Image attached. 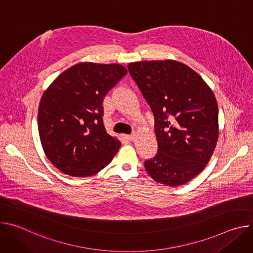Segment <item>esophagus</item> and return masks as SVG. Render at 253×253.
<instances>
[{
	"label": "esophagus",
	"instance_id": "esophagus-1",
	"mask_svg": "<svg viewBox=\"0 0 253 253\" xmlns=\"http://www.w3.org/2000/svg\"><path fill=\"white\" fill-rule=\"evenodd\" d=\"M135 137H136V135H135V134H131V135H127V136H125V138H126L128 141H133V140L135 139Z\"/></svg>",
	"mask_w": 253,
	"mask_h": 253
}]
</instances>
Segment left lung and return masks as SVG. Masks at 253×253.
Instances as JSON below:
<instances>
[{
  "label": "left lung",
  "mask_w": 253,
  "mask_h": 253,
  "mask_svg": "<svg viewBox=\"0 0 253 253\" xmlns=\"http://www.w3.org/2000/svg\"><path fill=\"white\" fill-rule=\"evenodd\" d=\"M150 105L158 153L144 163L156 182L175 187L207 165L218 140V106L211 88L187 65L175 60L128 64Z\"/></svg>",
  "instance_id": "1"
}]
</instances>
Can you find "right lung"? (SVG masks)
<instances>
[{
	"mask_svg": "<svg viewBox=\"0 0 253 253\" xmlns=\"http://www.w3.org/2000/svg\"><path fill=\"white\" fill-rule=\"evenodd\" d=\"M120 64L82 62L61 73L45 90L38 110L45 155L73 177L97 174L109 164L121 142L103 124V100L125 75Z\"/></svg>",
	"mask_w": 253,
	"mask_h": 253,
	"instance_id": "obj_1",
	"label": "right lung"
}]
</instances>
